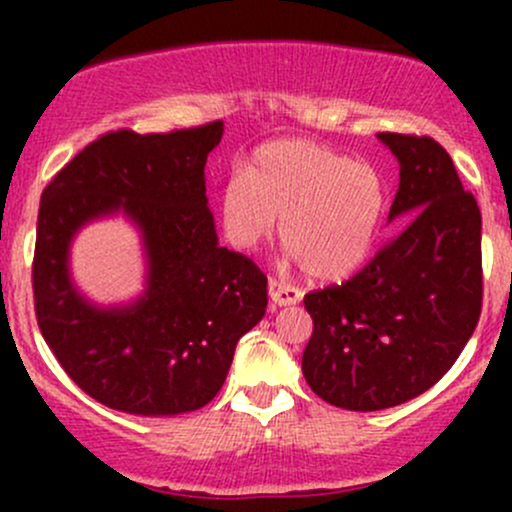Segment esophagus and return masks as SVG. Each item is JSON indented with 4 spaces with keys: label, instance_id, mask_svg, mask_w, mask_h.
<instances>
[{
    "label": "esophagus",
    "instance_id": "34e87169",
    "mask_svg": "<svg viewBox=\"0 0 512 512\" xmlns=\"http://www.w3.org/2000/svg\"><path fill=\"white\" fill-rule=\"evenodd\" d=\"M267 289H269V298H272L276 305H293V303L301 301V296H303L296 286L286 284V281L276 279V276H269Z\"/></svg>",
    "mask_w": 512,
    "mask_h": 512
}]
</instances>
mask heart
Segmentation results:
<instances>
[{
    "label": "heart",
    "mask_w": 512,
    "mask_h": 512,
    "mask_svg": "<svg viewBox=\"0 0 512 512\" xmlns=\"http://www.w3.org/2000/svg\"><path fill=\"white\" fill-rule=\"evenodd\" d=\"M385 190L378 170L327 146L284 139L255 151L245 178H231L221 192L226 236L250 250L281 219V243L313 279L337 281L366 260Z\"/></svg>",
    "instance_id": "obj_1"
}]
</instances>
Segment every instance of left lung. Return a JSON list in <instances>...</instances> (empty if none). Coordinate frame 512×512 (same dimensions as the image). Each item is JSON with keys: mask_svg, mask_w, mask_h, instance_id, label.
<instances>
[{"mask_svg": "<svg viewBox=\"0 0 512 512\" xmlns=\"http://www.w3.org/2000/svg\"><path fill=\"white\" fill-rule=\"evenodd\" d=\"M399 161L390 219L407 226L344 284L305 293L310 390L378 411L419 397L452 368L481 315V211L431 137L380 132Z\"/></svg>", "mask_w": 512, "mask_h": 512, "instance_id": "left-lung-1", "label": "left lung"}]
</instances>
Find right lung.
Segmentation results:
<instances>
[{"label":"right lung","mask_w":512,"mask_h":512,"mask_svg":"<svg viewBox=\"0 0 512 512\" xmlns=\"http://www.w3.org/2000/svg\"><path fill=\"white\" fill-rule=\"evenodd\" d=\"M223 122L137 134L105 132L48 182L33 255L38 327L64 373L105 407L173 416L209 404L238 339L262 320L267 274L221 248L204 166ZM122 208L140 227L150 289L103 311L68 281L66 255L86 220Z\"/></svg>","instance_id":"obj_1"}]
</instances>
